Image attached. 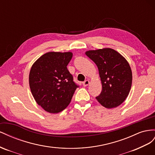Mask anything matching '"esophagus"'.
Masks as SVG:
<instances>
[{
    "instance_id": "obj_1",
    "label": "esophagus",
    "mask_w": 155,
    "mask_h": 155,
    "mask_svg": "<svg viewBox=\"0 0 155 155\" xmlns=\"http://www.w3.org/2000/svg\"><path fill=\"white\" fill-rule=\"evenodd\" d=\"M89 84H90V81H88V80H86V81H85L84 82H83L82 84H83L84 86H87L89 85Z\"/></svg>"
}]
</instances>
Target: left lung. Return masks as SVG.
<instances>
[{"mask_svg":"<svg viewBox=\"0 0 155 155\" xmlns=\"http://www.w3.org/2000/svg\"><path fill=\"white\" fill-rule=\"evenodd\" d=\"M85 54L99 69L102 91L96 97L97 101L107 108L121 104L129 95L132 86V70L127 60L110 48L87 51Z\"/></svg>","mask_w":155,"mask_h":155,"instance_id":"obj_1","label":"left lung"}]
</instances>
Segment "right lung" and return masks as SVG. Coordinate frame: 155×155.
Instances as JSON below:
<instances>
[{
    "mask_svg": "<svg viewBox=\"0 0 155 155\" xmlns=\"http://www.w3.org/2000/svg\"><path fill=\"white\" fill-rule=\"evenodd\" d=\"M72 57L71 52H48L39 57L30 69L31 92L37 104L47 112L63 111L78 87L67 68Z\"/></svg>",
    "mask_w": 155,
    "mask_h": 155,
    "instance_id": "1",
    "label": "right lung"
}]
</instances>
